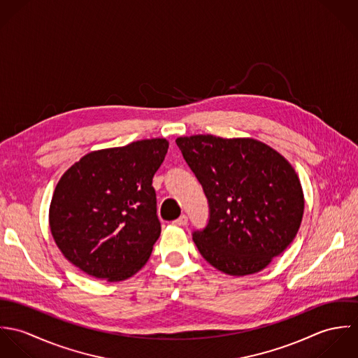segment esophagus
<instances>
[{
	"instance_id": "esophagus-1",
	"label": "esophagus",
	"mask_w": 358,
	"mask_h": 358,
	"mask_svg": "<svg viewBox=\"0 0 358 358\" xmlns=\"http://www.w3.org/2000/svg\"><path fill=\"white\" fill-rule=\"evenodd\" d=\"M175 224H178V226H186V224H187V216H186V215L179 216V217L175 220Z\"/></svg>"
}]
</instances>
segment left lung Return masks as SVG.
<instances>
[{"instance_id":"left-lung-1","label":"left lung","mask_w":358,"mask_h":358,"mask_svg":"<svg viewBox=\"0 0 358 358\" xmlns=\"http://www.w3.org/2000/svg\"><path fill=\"white\" fill-rule=\"evenodd\" d=\"M176 145L209 203L206 227L193 233L200 254L234 277L267 267L302 223L305 196L294 166L252 138L193 135Z\"/></svg>"}]
</instances>
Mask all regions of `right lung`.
Here are the masks:
<instances>
[{
  "label": "right lung",
  "instance_id": "obj_1",
  "mask_svg": "<svg viewBox=\"0 0 358 358\" xmlns=\"http://www.w3.org/2000/svg\"><path fill=\"white\" fill-rule=\"evenodd\" d=\"M168 146L154 138L95 150L62 175L50 229L70 263L108 282L127 280L146 264L161 233L152 183Z\"/></svg>",
  "mask_w": 358,
  "mask_h": 358
}]
</instances>
